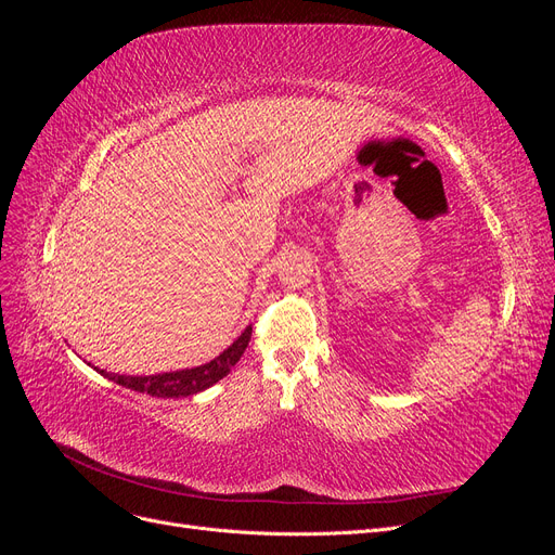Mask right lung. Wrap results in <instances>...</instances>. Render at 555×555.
Wrapping results in <instances>:
<instances>
[{"mask_svg":"<svg viewBox=\"0 0 555 555\" xmlns=\"http://www.w3.org/2000/svg\"><path fill=\"white\" fill-rule=\"evenodd\" d=\"M251 338V326H247L241 338L233 343L229 349H224L220 357L212 359L206 365L190 367V371H176V373H162V375H147V377H131V375H115L99 371L104 377L113 379L115 384L127 386L131 391L157 396V398H180V396H194L198 391L208 389L215 382L229 375V371L236 365L247 349V343Z\"/></svg>","mask_w":555,"mask_h":555,"instance_id":"right-lung-1","label":"right lung"}]
</instances>
